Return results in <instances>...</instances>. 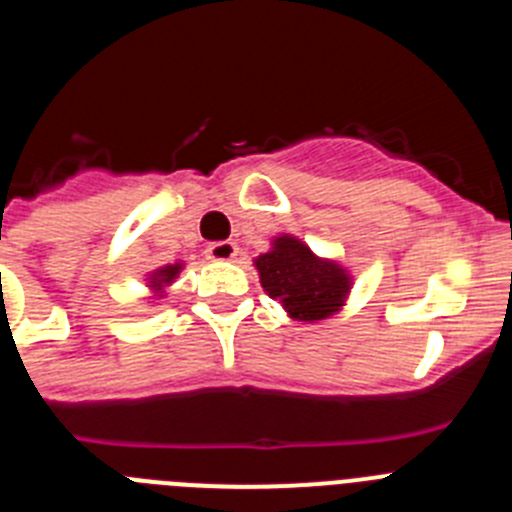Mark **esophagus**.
Listing matches in <instances>:
<instances>
[{
	"label": "esophagus",
	"instance_id": "34e87169",
	"mask_svg": "<svg viewBox=\"0 0 512 512\" xmlns=\"http://www.w3.org/2000/svg\"><path fill=\"white\" fill-rule=\"evenodd\" d=\"M207 259L212 261H230L235 259V253H238V246H235L233 241H217V243H210V246L205 248Z\"/></svg>",
	"mask_w": 512,
	"mask_h": 512
}]
</instances>
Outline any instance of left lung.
I'll return each instance as SVG.
<instances>
[{
	"label": "left lung",
	"instance_id": "obj_1",
	"mask_svg": "<svg viewBox=\"0 0 512 512\" xmlns=\"http://www.w3.org/2000/svg\"><path fill=\"white\" fill-rule=\"evenodd\" d=\"M261 287L279 300L289 318L315 323L341 310L351 277L336 261L320 259L292 235H279L269 253L253 261Z\"/></svg>",
	"mask_w": 512,
	"mask_h": 512
}]
</instances>
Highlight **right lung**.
I'll return each instance as SVG.
<instances>
[{
    "label": "right lung",
    "instance_id": "add662e5",
    "mask_svg": "<svg viewBox=\"0 0 512 512\" xmlns=\"http://www.w3.org/2000/svg\"><path fill=\"white\" fill-rule=\"evenodd\" d=\"M182 271V264H171V266H164V269L153 271L151 279H148V287H153V292H156L158 297H161V292H164L166 284H171L176 279V274Z\"/></svg>",
    "mask_w": 512,
    "mask_h": 512
}]
</instances>
